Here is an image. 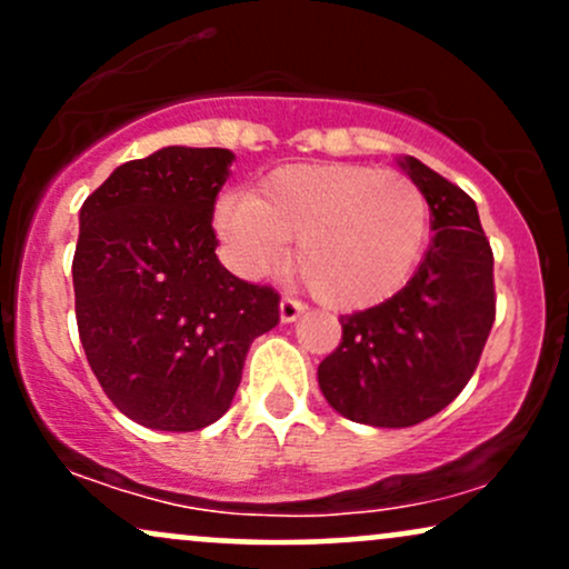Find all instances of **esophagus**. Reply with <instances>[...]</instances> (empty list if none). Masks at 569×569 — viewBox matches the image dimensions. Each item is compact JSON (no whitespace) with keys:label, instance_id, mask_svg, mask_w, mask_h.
<instances>
[{"label":"esophagus","instance_id":"obj_1","mask_svg":"<svg viewBox=\"0 0 569 569\" xmlns=\"http://www.w3.org/2000/svg\"><path fill=\"white\" fill-rule=\"evenodd\" d=\"M302 312H305L302 302H297V299H291V297L280 299V321L283 323H293L299 316H302Z\"/></svg>","mask_w":569,"mask_h":569}]
</instances>
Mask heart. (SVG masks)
<instances>
[{"label": "heart", "mask_w": 569, "mask_h": 569, "mask_svg": "<svg viewBox=\"0 0 569 569\" xmlns=\"http://www.w3.org/2000/svg\"><path fill=\"white\" fill-rule=\"evenodd\" d=\"M213 232L243 278L283 267L297 240L318 302L367 310L401 291L415 272L428 243L430 202L407 173L297 162L267 173L257 194H221Z\"/></svg>", "instance_id": "heart-1"}]
</instances>
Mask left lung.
Listing matches in <instances>:
<instances>
[{"mask_svg": "<svg viewBox=\"0 0 569 569\" xmlns=\"http://www.w3.org/2000/svg\"><path fill=\"white\" fill-rule=\"evenodd\" d=\"M398 166L430 202V246L401 291L342 316V342L318 367L331 409L375 428H409L452 403L495 323L492 248L476 202L417 158Z\"/></svg>", "mask_w": 569, "mask_h": 569, "instance_id": "1", "label": "left lung"}]
</instances>
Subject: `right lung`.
<instances>
[{"instance_id": "right-lung-1", "label": "right lung", "mask_w": 569, "mask_h": 569, "mask_svg": "<svg viewBox=\"0 0 569 569\" xmlns=\"http://www.w3.org/2000/svg\"><path fill=\"white\" fill-rule=\"evenodd\" d=\"M232 160L219 147H162L114 168L80 208V342L103 393L139 426L217 422L251 342L278 326V293L217 257L213 202Z\"/></svg>"}]
</instances>
